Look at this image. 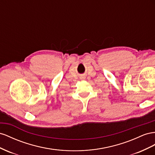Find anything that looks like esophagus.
I'll return each instance as SVG.
<instances>
[{"mask_svg":"<svg viewBox=\"0 0 155 155\" xmlns=\"http://www.w3.org/2000/svg\"><path fill=\"white\" fill-rule=\"evenodd\" d=\"M82 78H83V79H84V78H85V77H82Z\"/></svg>","mask_w":155,"mask_h":155,"instance_id":"obj_1","label":"esophagus"}]
</instances>
